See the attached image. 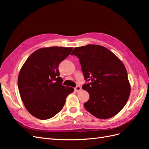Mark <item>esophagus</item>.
Instances as JSON below:
<instances>
[{"label": "esophagus", "instance_id": "34e87169", "mask_svg": "<svg viewBox=\"0 0 149 149\" xmlns=\"http://www.w3.org/2000/svg\"><path fill=\"white\" fill-rule=\"evenodd\" d=\"M74 89H75V91L76 92H79V91H81V88L79 86H76V88H74Z\"/></svg>", "mask_w": 149, "mask_h": 149}]
</instances>
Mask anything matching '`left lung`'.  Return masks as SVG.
<instances>
[{
	"label": "left lung",
	"mask_w": 149,
	"mask_h": 149,
	"mask_svg": "<svg viewBox=\"0 0 149 149\" xmlns=\"http://www.w3.org/2000/svg\"><path fill=\"white\" fill-rule=\"evenodd\" d=\"M71 55L79 59L86 83L82 88L89 94L84 106L100 119H109L127 103L130 86L127 72L119 58L107 48L97 45L76 47Z\"/></svg>",
	"instance_id": "8db88e82"
}]
</instances>
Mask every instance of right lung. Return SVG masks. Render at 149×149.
<instances>
[{"label": "right lung", "mask_w": 149, "mask_h": 149, "mask_svg": "<svg viewBox=\"0 0 149 149\" xmlns=\"http://www.w3.org/2000/svg\"><path fill=\"white\" fill-rule=\"evenodd\" d=\"M73 48L52 47L34 52L20 71L18 88L30 113L42 120L50 119L63 107L74 89L62 85L58 66Z\"/></svg>", "instance_id": "1"}]
</instances>
